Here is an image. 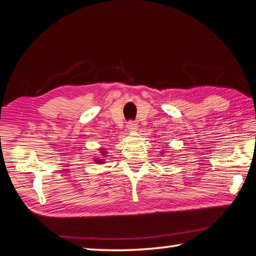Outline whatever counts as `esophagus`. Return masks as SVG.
<instances>
[{
    "instance_id": "esophagus-1",
    "label": "esophagus",
    "mask_w": 256,
    "mask_h": 256,
    "mask_svg": "<svg viewBox=\"0 0 256 256\" xmlns=\"http://www.w3.org/2000/svg\"><path fill=\"white\" fill-rule=\"evenodd\" d=\"M137 128H138V124H136L134 122H129L127 124V129L129 130V132H136V130H137Z\"/></svg>"
}]
</instances>
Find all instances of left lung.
Masks as SVG:
<instances>
[{
    "label": "left lung",
    "mask_w": 256,
    "mask_h": 256,
    "mask_svg": "<svg viewBox=\"0 0 256 256\" xmlns=\"http://www.w3.org/2000/svg\"><path fill=\"white\" fill-rule=\"evenodd\" d=\"M162 153H164V152H162Z\"/></svg>",
    "instance_id": "8db88e82"
}]
</instances>
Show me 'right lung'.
I'll return each instance as SVG.
<instances>
[{
	"label": "right lung",
	"instance_id": "1",
	"mask_svg": "<svg viewBox=\"0 0 256 256\" xmlns=\"http://www.w3.org/2000/svg\"><path fill=\"white\" fill-rule=\"evenodd\" d=\"M100 153H102V154H103V158H104L105 153H106L105 149H100ZM94 161H95L96 163H104V158H95Z\"/></svg>",
	"mask_w": 256,
	"mask_h": 256
}]
</instances>
